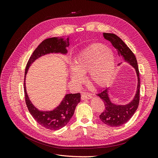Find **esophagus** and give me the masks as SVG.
Returning a JSON list of instances; mask_svg holds the SVG:
<instances>
[{
	"mask_svg": "<svg viewBox=\"0 0 158 158\" xmlns=\"http://www.w3.org/2000/svg\"><path fill=\"white\" fill-rule=\"evenodd\" d=\"M92 98V95L91 94H88V93H83L82 95H81V98L82 99L84 100V99H89Z\"/></svg>",
	"mask_w": 158,
	"mask_h": 158,
	"instance_id": "1",
	"label": "esophagus"
}]
</instances>
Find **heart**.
I'll list each match as a JSON object with an SVG mask.
<instances>
[{"label":"heart","mask_w":158,"mask_h":158,"mask_svg":"<svg viewBox=\"0 0 158 158\" xmlns=\"http://www.w3.org/2000/svg\"><path fill=\"white\" fill-rule=\"evenodd\" d=\"M70 78L74 82L82 80L80 75L88 74V79L95 86L107 84L114 74L115 59L113 52L101 44L94 45L76 56L72 64Z\"/></svg>","instance_id":"1"}]
</instances>
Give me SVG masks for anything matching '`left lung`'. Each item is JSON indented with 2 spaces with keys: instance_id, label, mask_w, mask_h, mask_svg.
Here are the masks:
<instances>
[{
  "instance_id": "obj_1",
  "label": "left lung",
  "mask_w": 158,
  "mask_h": 158,
  "mask_svg": "<svg viewBox=\"0 0 158 158\" xmlns=\"http://www.w3.org/2000/svg\"><path fill=\"white\" fill-rule=\"evenodd\" d=\"M106 39L111 43L112 45L117 50L118 54L123 56V59L135 69L138 76L137 90L132 101L125 106H118L110 101L108 95V88L103 89L97 94L104 103L105 109L99 115L101 121L110 127H119L127 123L137 110L140 102V73L136 58L132 51L123 42V41L114 33H103Z\"/></svg>"
}]
</instances>
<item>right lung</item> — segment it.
<instances>
[{"label": "right lung", "instance_id": "right-lung-1", "mask_svg": "<svg viewBox=\"0 0 158 158\" xmlns=\"http://www.w3.org/2000/svg\"><path fill=\"white\" fill-rule=\"evenodd\" d=\"M69 45V38H67V41L55 37L48 38L43 41L28 60L26 66L25 75L31 64L39 57L50 52H61L65 54L67 52L66 47ZM23 88L25 102L30 114L37 123L49 130L56 131L64 127L73 117L76 106L80 102V93L66 94L60 104L54 110L51 111H40L33 106L30 101L26 92L25 82Z\"/></svg>", "mask_w": 158, "mask_h": 158}]
</instances>
